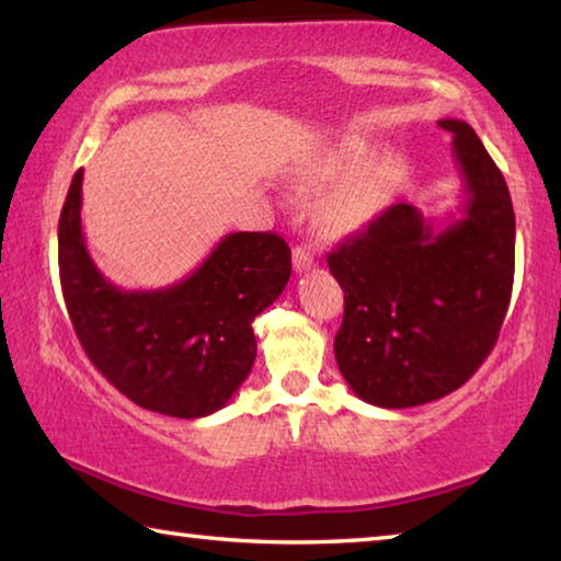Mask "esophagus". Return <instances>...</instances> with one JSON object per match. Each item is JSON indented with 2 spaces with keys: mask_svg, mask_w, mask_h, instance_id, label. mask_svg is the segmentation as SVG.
<instances>
[{
  "mask_svg": "<svg viewBox=\"0 0 561 561\" xmlns=\"http://www.w3.org/2000/svg\"><path fill=\"white\" fill-rule=\"evenodd\" d=\"M291 260H294V270L304 272V270H309L311 264H314V252H311L309 247L297 244V247H294V252H291Z\"/></svg>",
  "mask_w": 561,
  "mask_h": 561,
  "instance_id": "obj_1",
  "label": "esophagus"
}]
</instances>
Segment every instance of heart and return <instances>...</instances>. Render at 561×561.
I'll list each match as a JSON object with an SVG mask.
<instances>
[{
    "label": "heart",
    "instance_id": "1",
    "mask_svg": "<svg viewBox=\"0 0 561 561\" xmlns=\"http://www.w3.org/2000/svg\"><path fill=\"white\" fill-rule=\"evenodd\" d=\"M376 150V144L368 136H348L339 140L336 146L327 148L324 153L311 158L301 168L299 185L304 193H314V190L334 183L339 178L352 175L331 193L324 207H321V222H324L327 230H351V227L360 225L371 215L378 190H381L386 175L393 168L391 158H378L371 168L364 171L363 168L371 163ZM358 169L362 170L360 174L357 173Z\"/></svg>",
    "mask_w": 561,
    "mask_h": 561
}]
</instances>
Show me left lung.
<instances>
[{
	"label": "left lung",
	"mask_w": 561,
	"mask_h": 561,
	"mask_svg": "<svg viewBox=\"0 0 561 561\" xmlns=\"http://www.w3.org/2000/svg\"><path fill=\"white\" fill-rule=\"evenodd\" d=\"M453 136L462 217L435 230L408 203L391 205L327 254L344 289L334 339L339 371L378 408L431 403L460 388L495 346L515 279V210L500 168L468 123Z\"/></svg>",
	"instance_id": "8db88e82"
}]
</instances>
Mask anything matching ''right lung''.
Returning <instances> with one entry per match:
<instances>
[{
    "instance_id": "right-lung-1",
    "label": "right lung",
    "mask_w": 561,
    "mask_h": 561,
    "mask_svg": "<svg viewBox=\"0 0 561 561\" xmlns=\"http://www.w3.org/2000/svg\"><path fill=\"white\" fill-rule=\"evenodd\" d=\"M81 180L83 170H76L59 217V277L91 364L148 411L173 417L220 411L252 371L254 317L287 287L289 244L274 232H232L173 287L118 289L87 250Z\"/></svg>"
}]
</instances>
